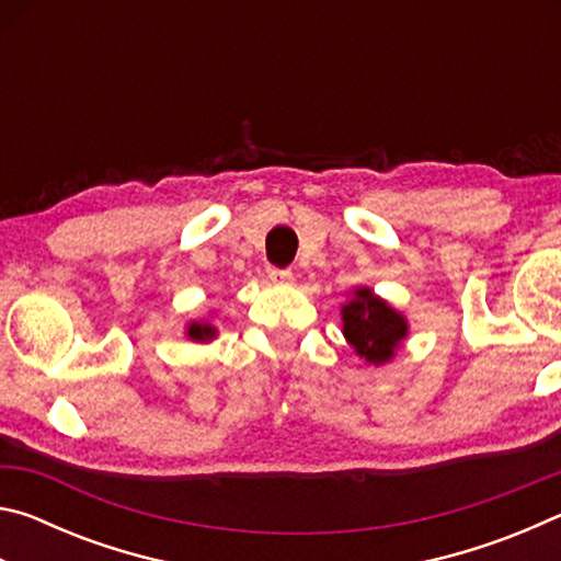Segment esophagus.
Returning <instances> with one entry per match:
<instances>
[{
    "instance_id": "1",
    "label": "esophagus",
    "mask_w": 561,
    "mask_h": 561,
    "mask_svg": "<svg viewBox=\"0 0 561 561\" xmlns=\"http://www.w3.org/2000/svg\"><path fill=\"white\" fill-rule=\"evenodd\" d=\"M270 282L272 284H289L291 282V272L289 270H279V267H270Z\"/></svg>"
}]
</instances>
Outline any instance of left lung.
<instances>
[{"label":"left lung","instance_id":"8db88e82","mask_svg":"<svg viewBox=\"0 0 561 561\" xmlns=\"http://www.w3.org/2000/svg\"><path fill=\"white\" fill-rule=\"evenodd\" d=\"M344 334L348 344L364 356L368 364H383L405 336V319L388 307L386 301L374 297L371 289H358L356 299L344 309Z\"/></svg>","mask_w":561,"mask_h":561}]
</instances>
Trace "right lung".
<instances>
[{
	"mask_svg": "<svg viewBox=\"0 0 561 561\" xmlns=\"http://www.w3.org/2000/svg\"><path fill=\"white\" fill-rule=\"evenodd\" d=\"M187 334H190V339H201V341H205V339H213V336H215V329L207 327V324H190Z\"/></svg>",
	"mask_w": 561,
	"mask_h": 561,
	"instance_id": "1",
	"label": "right lung"
}]
</instances>
